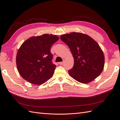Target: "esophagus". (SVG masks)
<instances>
[{"mask_svg":"<svg viewBox=\"0 0 120 120\" xmlns=\"http://www.w3.org/2000/svg\"><path fill=\"white\" fill-rule=\"evenodd\" d=\"M63 61H62V62H59V64L60 65H62L64 63V61H65V59H63Z\"/></svg>","mask_w":120,"mask_h":120,"instance_id":"esophagus-1","label":"esophagus"}]
</instances>
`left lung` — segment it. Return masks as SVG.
I'll return each mask as SVG.
<instances>
[{
  "mask_svg": "<svg viewBox=\"0 0 120 120\" xmlns=\"http://www.w3.org/2000/svg\"><path fill=\"white\" fill-rule=\"evenodd\" d=\"M60 39L70 49L74 59L70 76L82 83L91 82L101 74L104 56L99 44L88 35L73 32L61 35Z\"/></svg>",
  "mask_w": 120,
  "mask_h": 120,
  "instance_id": "left-lung-1",
  "label": "left lung"
}]
</instances>
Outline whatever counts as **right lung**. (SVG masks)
<instances>
[{"instance_id":"1","label":"right lung","mask_w":120,"mask_h":120,"mask_svg":"<svg viewBox=\"0 0 120 120\" xmlns=\"http://www.w3.org/2000/svg\"><path fill=\"white\" fill-rule=\"evenodd\" d=\"M57 35L43 34L25 41L18 49L16 65L19 74L29 82L41 85L53 76L56 65L52 64L51 47Z\"/></svg>"}]
</instances>
